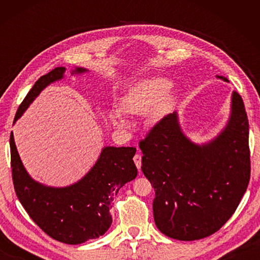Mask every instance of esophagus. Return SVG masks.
I'll return each instance as SVG.
<instances>
[{"instance_id": "34e87169", "label": "esophagus", "mask_w": 260, "mask_h": 260, "mask_svg": "<svg viewBox=\"0 0 260 260\" xmlns=\"http://www.w3.org/2000/svg\"><path fill=\"white\" fill-rule=\"evenodd\" d=\"M133 160H134V162H135V165H136V167H138V169L140 170L141 169V155H135L134 157H133Z\"/></svg>"}]
</instances>
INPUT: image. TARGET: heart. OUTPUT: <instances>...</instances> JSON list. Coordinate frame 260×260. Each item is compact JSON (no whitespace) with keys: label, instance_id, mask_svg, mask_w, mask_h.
<instances>
[{"label":"heart","instance_id":"obj_1","mask_svg":"<svg viewBox=\"0 0 260 260\" xmlns=\"http://www.w3.org/2000/svg\"><path fill=\"white\" fill-rule=\"evenodd\" d=\"M171 81L165 78L155 77L143 79L132 86L120 100V109L113 110L110 114L113 124L126 126L124 113L143 114L149 111L152 121L159 120L171 111L175 103V95L170 90Z\"/></svg>","mask_w":260,"mask_h":260}]
</instances>
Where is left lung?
<instances>
[{
	"instance_id": "obj_1",
	"label": "left lung",
	"mask_w": 260,
	"mask_h": 260,
	"mask_svg": "<svg viewBox=\"0 0 260 260\" xmlns=\"http://www.w3.org/2000/svg\"><path fill=\"white\" fill-rule=\"evenodd\" d=\"M139 147L143 153L141 169L155 189V223L172 239L193 241L218 232L248 188L249 121L236 91L228 124L211 142L192 143L180 129L177 114L170 113L149 131Z\"/></svg>"
}]
</instances>
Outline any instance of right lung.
Segmentation results:
<instances>
[{
	"instance_id": "obj_1",
	"label": "right lung",
	"mask_w": 260,
	"mask_h": 260,
	"mask_svg": "<svg viewBox=\"0 0 260 260\" xmlns=\"http://www.w3.org/2000/svg\"><path fill=\"white\" fill-rule=\"evenodd\" d=\"M78 68L73 72L82 73ZM65 68H56L34 83L17 110L14 122L49 83L63 78ZM134 147H105L93 169L80 181L65 188L43 186L29 177L10 134L11 172L16 195L30 219L51 239L80 244L98 239L111 226L112 201L125 183L136 178Z\"/></svg>"
}]
</instances>
